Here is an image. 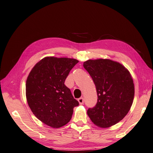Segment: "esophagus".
Masks as SVG:
<instances>
[{"label": "esophagus", "mask_w": 153, "mask_h": 153, "mask_svg": "<svg viewBox=\"0 0 153 153\" xmlns=\"http://www.w3.org/2000/svg\"><path fill=\"white\" fill-rule=\"evenodd\" d=\"M78 101H79L80 105H83L84 104V98L83 97H80L79 99L78 100Z\"/></svg>", "instance_id": "esophagus-1"}]
</instances>
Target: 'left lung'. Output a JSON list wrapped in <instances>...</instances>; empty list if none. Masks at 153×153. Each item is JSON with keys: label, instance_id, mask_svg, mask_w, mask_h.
<instances>
[{"label": "left lung", "instance_id": "1", "mask_svg": "<svg viewBox=\"0 0 153 153\" xmlns=\"http://www.w3.org/2000/svg\"><path fill=\"white\" fill-rule=\"evenodd\" d=\"M83 66L96 88L97 102L89 108L88 117L100 128H108L123 120L130 111L134 97V84L128 70L108 59H89Z\"/></svg>", "mask_w": 153, "mask_h": 153}]
</instances>
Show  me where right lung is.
<instances>
[{
    "mask_svg": "<svg viewBox=\"0 0 153 153\" xmlns=\"http://www.w3.org/2000/svg\"><path fill=\"white\" fill-rule=\"evenodd\" d=\"M79 61L46 57L30 71L26 81V97L30 110L42 123L57 128L70 121L79 105L64 82Z\"/></svg>",
    "mask_w": 153,
    "mask_h": 153,
    "instance_id": "add662e5",
    "label": "right lung"
}]
</instances>
